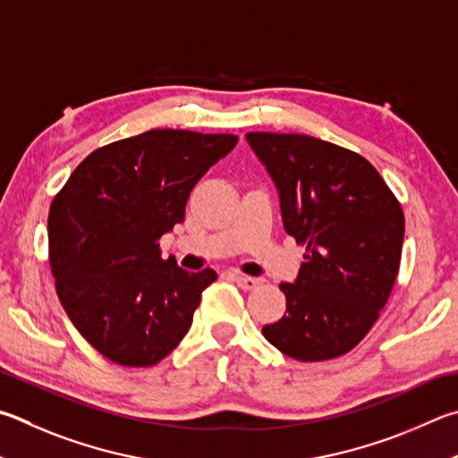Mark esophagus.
Wrapping results in <instances>:
<instances>
[{
	"label": "esophagus",
	"mask_w": 458,
	"mask_h": 458,
	"mask_svg": "<svg viewBox=\"0 0 458 458\" xmlns=\"http://www.w3.org/2000/svg\"><path fill=\"white\" fill-rule=\"evenodd\" d=\"M234 282L236 284L242 288V290H252V288H256V286H260V278H252V276H240V274H234Z\"/></svg>",
	"instance_id": "34e87169"
}]
</instances>
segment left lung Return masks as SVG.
Wrapping results in <instances>:
<instances>
[{
	"label": "left lung",
	"mask_w": 458,
	"mask_h": 458,
	"mask_svg": "<svg viewBox=\"0 0 458 458\" xmlns=\"http://www.w3.org/2000/svg\"><path fill=\"white\" fill-rule=\"evenodd\" d=\"M248 144L278 190L286 234L306 246L280 290L286 312L264 338L290 359H336L360 343L393 293L404 214L362 156L304 134L250 131Z\"/></svg>",
	"instance_id": "1"
}]
</instances>
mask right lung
<instances>
[{
	"mask_svg": "<svg viewBox=\"0 0 458 458\" xmlns=\"http://www.w3.org/2000/svg\"><path fill=\"white\" fill-rule=\"evenodd\" d=\"M238 144L232 134L149 130L91 152L54 198L49 266L73 327L122 367H152L192 327L212 268L186 272L160 238L188 196Z\"/></svg>",
	"mask_w": 458,
	"mask_h": 458,
	"instance_id": "add662e5",
	"label": "right lung"
}]
</instances>
